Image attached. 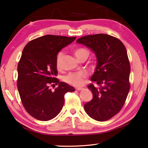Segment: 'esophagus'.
<instances>
[{"label": "esophagus", "instance_id": "1", "mask_svg": "<svg viewBox=\"0 0 148 148\" xmlns=\"http://www.w3.org/2000/svg\"><path fill=\"white\" fill-rule=\"evenodd\" d=\"M83 88H81V87H77V88H76L77 91H81V90H82Z\"/></svg>", "mask_w": 148, "mask_h": 148}]
</instances>
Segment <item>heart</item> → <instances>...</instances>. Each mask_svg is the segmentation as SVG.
I'll list each match as a JSON object with an SVG mask.
<instances>
[{"mask_svg":"<svg viewBox=\"0 0 148 148\" xmlns=\"http://www.w3.org/2000/svg\"><path fill=\"white\" fill-rule=\"evenodd\" d=\"M73 53L77 59L81 57L88 56L89 51L84 47H77L74 49ZM63 56V53L61 51L58 53L57 57V65L59 67L61 66V62ZM87 77V74L85 72L76 73L69 74L66 77V81L69 83L70 85H73L75 87H81L84 84L85 79Z\"/></svg>","mask_w":148,"mask_h":148,"instance_id":"obj_1","label":"heart"}]
</instances>
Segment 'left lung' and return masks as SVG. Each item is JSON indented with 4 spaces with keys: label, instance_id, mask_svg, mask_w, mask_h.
Wrapping results in <instances>:
<instances>
[{
    "label": "left lung",
    "instance_id": "8db88e82",
    "mask_svg": "<svg viewBox=\"0 0 148 148\" xmlns=\"http://www.w3.org/2000/svg\"><path fill=\"white\" fill-rule=\"evenodd\" d=\"M95 53L97 66L88 85L93 99L84 105L92 119L105 121L123 108L130 88V64L124 45L118 38L106 34L87 35L77 40Z\"/></svg>",
    "mask_w": 148,
    "mask_h": 148
}]
</instances>
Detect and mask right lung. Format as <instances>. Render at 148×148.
I'll list each match as a JSON object with an SVG mask.
<instances>
[{"instance_id": "right-lung-1", "label": "right lung", "mask_w": 148, "mask_h": 148, "mask_svg": "<svg viewBox=\"0 0 148 148\" xmlns=\"http://www.w3.org/2000/svg\"><path fill=\"white\" fill-rule=\"evenodd\" d=\"M75 38L47 35L32 40L23 49L17 67V87L25 109L38 120L56 117L63 107L65 94L75 91L73 87L59 82L56 76L57 54ZM50 84L58 87L52 91Z\"/></svg>"}]
</instances>
